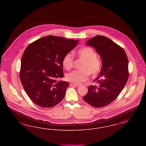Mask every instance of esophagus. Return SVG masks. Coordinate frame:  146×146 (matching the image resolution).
Instances as JSON below:
<instances>
[{
    "label": "esophagus",
    "instance_id": "obj_1",
    "mask_svg": "<svg viewBox=\"0 0 146 146\" xmlns=\"http://www.w3.org/2000/svg\"><path fill=\"white\" fill-rule=\"evenodd\" d=\"M70 86H76V87H77V86H79V85L75 84L70 83Z\"/></svg>",
    "mask_w": 146,
    "mask_h": 146
}]
</instances>
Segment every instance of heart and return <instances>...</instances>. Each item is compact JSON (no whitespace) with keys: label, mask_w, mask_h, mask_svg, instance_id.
<instances>
[{"label":"heart","mask_w":146,"mask_h":146,"mask_svg":"<svg viewBox=\"0 0 146 146\" xmlns=\"http://www.w3.org/2000/svg\"><path fill=\"white\" fill-rule=\"evenodd\" d=\"M75 54L79 58L84 61L81 65L80 69L74 70L66 74L67 80L72 83L79 84L88 79V72L91 76H95L100 72L102 68L101 60L97 57L96 52L90 47H85L78 50ZM74 57L70 53H68L63 57V66L67 70L72 67Z\"/></svg>","instance_id":"heart-1"}]
</instances>
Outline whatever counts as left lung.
<instances>
[{"instance_id":"1","label":"left lung","mask_w":146,"mask_h":146,"mask_svg":"<svg viewBox=\"0 0 146 146\" xmlns=\"http://www.w3.org/2000/svg\"><path fill=\"white\" fill-rule=\"evenodd\" d=\"M86 44L96 49L102 68L94 80L98 85L88 87L84 100L92 107H104L115 100L124 88L129 78L128 59L124 49L104 36L97 35Z\"/></svg>"}]
</instances>
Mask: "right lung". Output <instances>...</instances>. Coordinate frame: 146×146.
Returning <instances> with one entry per match:
<instances>
[{"instance_id":"right-lung-1","label":"right lung","mask_w":146,"mask_h":146,"mask_svg":"<svg viewBox=\"0 0 146 146\" xmlns=\"http://www.w3.org/2000/svg\"><path fill=\"white\" fill-rule=\"evenodd\" d=\"M78 40L49 35L30 44L21 58L20 78L23 89L35 104L51 108L65 96L69 84L58 81L63 77V57Z\"/></svg>"}]
</instances>
